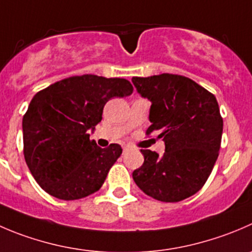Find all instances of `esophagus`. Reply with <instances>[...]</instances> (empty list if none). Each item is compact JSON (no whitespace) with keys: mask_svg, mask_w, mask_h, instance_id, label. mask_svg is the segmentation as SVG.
<instances>
[{"mask_svg":"<svg viewBox=\"0 0 252 252\" xmlns=\"http://www.w3.org/2000/svg\"><path fill=\"white\" fill-rule=\"evenodd\" d=\"M128 149H129V145H123V153H126Z\"/></svg>","mask_w":252,"mask_h":252,"instance_id":"obj_1","label":"esophagus"}]
</instances>
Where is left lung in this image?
Returning <instances> with one entry per match:
<instances>
[{
    "instance_id": "1",
    "label": "left lung",
    "mask_w": 252,
    "mask_h": 252,
    "mask_svg": "<svg viewBox=\"0 0 252 252\" xmlns=\"http://www.w3.org/2000/svg\"><path fill=\"white\" fill-rule=\"evenodd\" d=\"M151 102L146 134L158 133L165 153L140 150L144 163L133 178L141 191L161 202H180L203 187L218 158L223 119L214 94L181 75L133 77Z\"/></svg>"
}]
</instances>
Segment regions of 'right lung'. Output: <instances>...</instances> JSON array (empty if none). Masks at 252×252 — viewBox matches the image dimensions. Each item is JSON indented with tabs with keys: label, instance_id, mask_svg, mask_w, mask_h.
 Wrapping results in <instances>:
<instances>
[{
	"label": "right lung",
	"instance_id": "right-lung-1",
	"mask_svg": "<svg viewBox=\"0 0 252 252\" xmlns=\"http://www.w3.org/2000/svg\"><path fill=\"white\" fill-rule=\"evenodd\" d=\"M131 94L126 79L82 75L55 82L32 98L22 122L23 153L46 193L74 201L102 187L122 148H99L90 140V130L102 121L109 99Z\"/></svg>",
	"mask_w": 252,
	"mask_h": 252
}]
</instances>
